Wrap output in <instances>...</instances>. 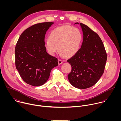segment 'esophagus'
<instances>
[{"instance_id":"1","label":"esophagus","mask_w":121,"mask_h":121,"mask_svg":"<svg viewBox=\"0 0 121 121\" xmlns=\"http://www.w3.org/2000/svg\"><path fill=\"white\" fill-rule=\"evenodd\" d=\"M58 62L59 65H61V64H62L63 63V61L62 60H61V59H58Z\"/></svg>"}]
</instances>
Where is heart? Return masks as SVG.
I'll list each match as a JSON object with an SVG mask.
<instances>
[{"label":"heart","mask_w":121,"mask_h":121,"mask_svg":"<svg viewBox=\"0 0 121 121\" xmlns=\"http://www.w3.org/2000/svg\"><path fill=\"white\" fill-rule=\"evenodd\" d=\"M82 39V33L78 28L64 25L56 27L50 32L44 46L52 56H54L59 48L62 56L71 57L78 52Z\"/></svg>","instance_id":"heart-1"}]
</instances>
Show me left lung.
<instances>
[{
  "label": "left lung",
  "mask_w": 121,
  "mask_h": 121,
  "mask_svg": "<svg viewBox=\"0 0 121 121\" xmlns=\"http://www.w3.org/2000/svg\"><path fill=\"white\" fill-rule=\"evenodd\" d=\"M76 24L80 25L83 40L78 52L67 60L72 67L68 78L74 87L85 89L94 85L103 74L107 54L98 34L83 23Z\"/></svg>",
  "instance_id": "left-lung-1"
}]
</instances>
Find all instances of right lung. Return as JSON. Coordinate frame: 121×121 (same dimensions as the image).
<instances>
[{
  "instance_id": "right-lung-1",
  "label": "right lung",
  "mask_w": 121,
  "mask_h": 121,
  "mask_svg": "<svg viewBox=\"0 0 121 121\" xmlns=\"http://www.w3.org/2000/svg\"><path fill=\"white\" fill-rule=\"evenodd\" d=\"M54 23L34 24L25 30L17 43L15 65L21 78L26 83L40 86L48 79L52 69L58 65L57 58L49 55L44 46V37Z\"/></svg>"
}]
</instances>
